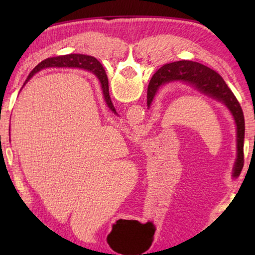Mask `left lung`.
I'll return each mask as SVG.
<instances>
[{"label":"left lung","instance_id":"obj_1","mask_svg":"<svg viewBox=\"0 0 255 255\" xmlns=\"http://www.w3.org/2000/svg\"><path fill=\"white\" fill-rule=\"evenodd\" d=\"M100 71L105 70L100 66ZM172 81H182L195 86L200 92L217 99L218 101L225 103V106L232 112L237 126V158L234 165L233 176H240L244 165V136H245V122L239 101L234 93L228 88L226 82L217 72L202 65L200 63L191 60H180L162 66L155 73L149 82L147 90V106L152 103L155 93L162 84Z\"/></svg>","mask_w":255,"mask_h":255}]
</instances>
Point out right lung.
Here are the masks:
<instances>
[{
	"instance_id": "1",
	"label": "right lung",
	"mask_w": 255,
	"mask_h": 255,
	"mask_svg": "<svg viewBox=\"0 0 255 255\" xmlns=\"http://www.w3.org/2000/svg\"><path fill=\"white\" fill-rule=\"evenodd\" d=\"M53 66H68V67H79V68H86V70H90L92 73H94L98 76V79L100 80V83L102 85L103 90V96H105V100L107 102L108 107L110 108L111 111H114L116 114V109L114 105H112L111 99L109 96V85H108V77L106 72L100 71V66H102L100 62L97 58L92 57V56L89 55H82V54H70V55H64V56H58V57H53L42 60L41 63L38 64V65L33 68V70L30 72L28 75L27 80H25L24 83L31 79V77L36 74L37 72L41 71L42 68L46 67H53Z\"/></svg>"
}]
</instances>
